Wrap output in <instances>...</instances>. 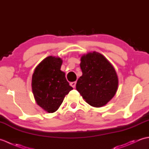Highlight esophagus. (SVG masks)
I'll return each mask as SVG.
<instances>
[{"mask_svg": "<svg viewBox=\"0 0 149 149\" xmlns=\"http://www.w3.org/2000/svg\"><path fill=\"white\" fill-rule=\"evenodd\" d=\"M70 86L73 88H75V85H76V82H71L70 83Z\"/></svg>", "mask_w": 149, "mask_h": 149, "instance_id": "1", "label": "esophagus"}]
</instances>
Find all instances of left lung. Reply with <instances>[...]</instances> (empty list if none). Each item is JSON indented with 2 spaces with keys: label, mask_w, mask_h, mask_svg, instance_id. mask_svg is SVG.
I'll return each instance as SVG.
<instances>
[{
  "label": "left lung",
  "mask_w": 149,
  "mask_h": 149,
  "mask_svg": "<svg viewBox=\"0 0 149 149\" xmlns=\"http://www.w3.org/2000/svg\"><path fill=\"white\" fill-rule=\"evenodd\" d=\"M83 75L77 80L76 90L90 106H105L118 90V79L113 65L101 54L93 51L81 57Z\"/></svg>",
  "instance_id": "8db88e82"
}]
</instances>
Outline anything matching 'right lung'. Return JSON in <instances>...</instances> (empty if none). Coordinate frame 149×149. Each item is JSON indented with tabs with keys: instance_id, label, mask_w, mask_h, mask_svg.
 Instances as JSON below:
<instances>
[{
	"instance_id": "right-lung-1",
	"label": "right lung",
	"mask_w": 149,
	"mask_h": 149,
	"mask_svg": "<svg viewBox=\"0 0 149 149\" xmlns=\"http://www.w3.org/2000/svg\"><path fill=\"white\" fill-rule=\"evenodd\" d=\"M59 57L48 56L34 69L32 76V90L36 104L48 113L56 111L65 96L73 88L66 81Z\"/></svg>"
}]
</instances>
